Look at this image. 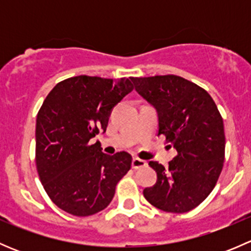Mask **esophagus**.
<instances>
[{"instance_id": "esophagus-1", "label": "esophagus", "mask_w": 251, "mask_h": 251, "mask_svg": "<svg viewBox=\"0 0 251 251\" xmlns=\"http://www.w3.org/2000/svg\"><path fill=\"white\" fill-rule=\"evenodd\" d=\"M144 166H147V161L146 160H143V159H140V158H133L132 159V169L137 170V169L144 168Z\"/></svg>"}]
</instances>
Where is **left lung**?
Masks as SVG:
<instances>
[{"label": "left lung", "instance_id": "1", "mask_svg": "<svg viewBox=\"0 0 251 251\" xmlns=\"http://www.w3.org/2000/svg\"><path fill=\"white\" fill-rule=\"evenodd\" d=\"M135 90L155 108L158 135H164L177 155L155 170L153 187L143 196L153 206L182 214L198 206L211 193L225 161L224 120L211 96L196 83L176 75L131 77Z\"/></svg>", "mask_w": 251, "mask_h": 251}]
</instances>
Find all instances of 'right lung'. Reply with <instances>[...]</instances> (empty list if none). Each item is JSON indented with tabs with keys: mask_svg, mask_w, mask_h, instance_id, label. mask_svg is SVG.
Wrapping results in <instances>:
<instances>
[{
	"mask_svg": "<svg viewBox=\"0 0 251 251\" xmlns=\"http://www.w3.org/2000/svg\"><path fill=\"white\" fill-rule=\"evenodd\" d=\"M133 90L128 78L69 77L48 93L36 119V168L50 201L74 216L110 204L118 182L131 169L127 151L108 155L100 142L113 108Z\"/></svg>",
	"mask_w": 251,
	"mask_h": 251,
	"instance_id": "1",
	"label": "right lung"
}]
</instances>
